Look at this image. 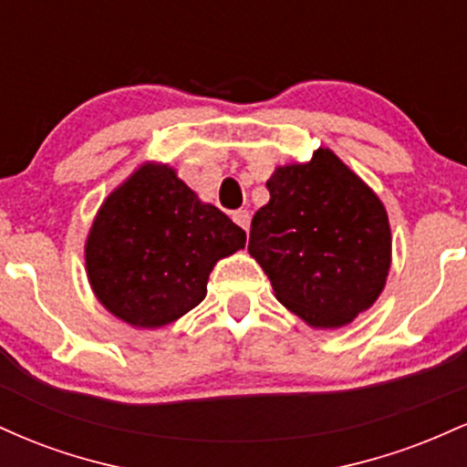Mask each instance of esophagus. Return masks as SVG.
Instances as JSON below:
<instances>
[{"label": "esophagus", "mask_w": 467, "mask_h": 467, "mask_svg": "<svg viewBox=\"0 0 467 467\" xmlns=\"http://www.w3.org/2000/svg\"><path fill=\"white\" fill-rule=\"evenodd\" d=\"M233 222L237 223L239 228H244L245 233H248V228H250V213L248 211H234L233 213Z\"/></svg>", "instance_id": "obj_1"}]
</instances>
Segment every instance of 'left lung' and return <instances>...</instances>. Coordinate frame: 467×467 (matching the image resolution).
Listing matches in <instances>:
<instances>
[{"mask_svg":"<svg viewBox=\"0 0 467 467\" xmlns=\"http://www.w3.org/2000/svg\"><path fill=\"white\" fill-rule=\"evenodd\" d=\"M252 217L248 252L276 298L312 327H342L368 309L390 267L382 202L329 149L276 169Z\"/></svg>","mask_w":467,"mask_h":467,"instance_id":"1","label":"left lung"}]
</instances>
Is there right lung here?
Wrapping results in <instances>:
<instances>
[{
	"label": "right lung",
	"mask_w": 467,
	"mask_h": 467,
	"mask_svg": "<svg viewBox=\"0 0 467 467\" xmlns=\"http://www.w3.org/2000/svg\"><path fill=\"white\" fill-rule=\"evenodd\" d=\"M244 245V230L197 200L173 169L144 164L100 206L85 261L111 314L162 327L200 305L213 265Z\"/></svg>",
	"instance_id": "add662e5"
}]
</instances>
